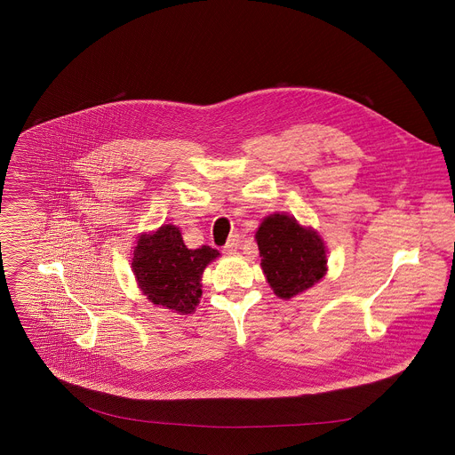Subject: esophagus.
Returning <instances> with one entry per match:
<instances>
[{
    "instance_id": "1",
    "label": "esophagus",
    "mask_w": 455,
    "mask_h": 455,
    "mask_svg": "<svg viewBox=\"0 0 455 455\" xmlns=\"http://www.w3.org/2000/svg\"><path fill=\"white\" fill-rule=\"evenodd\" d=\"M238 245H240L238 235H231V238L228 240V243H226V247H224V252H226V254H233V252L238 249Z\"/></svg>"
}]
</instances>
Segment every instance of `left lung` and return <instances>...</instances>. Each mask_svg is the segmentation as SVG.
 Segmentation results:
<instances>
[{
    "mask_svg": "<svg viewBox=\"0 0 455 455\" xmlns=\"http://www.w3.org/2000/svg\"><path fill=\"white\" fill-rule=\"evenodd\" d=\"M260 267L273 292L291 299L324 278L327 271L324 240L287 213L262 219L256 233Z\"/></svg>",
    "mask_w": 455,
    "mask_h": 455,
    "instance_id": "left-lung-1",
    "label": "left lung"
}]
</instances>
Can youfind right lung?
Instances as JSON below:
<instances>
[{
	"label": "right lung",
	"mask_w": 455,
	"mask_h": 455,
	"mask_svg": "<svg viewBox=\"0 0 455 455\" xmlns=\"http://www.w3.org/2000/svg\"><path fill=\"white\" fill-rule=\"evenodd\" d=\"M219 258V252L203 245L191 251L173 224L138 236L131 267L140 291L154 305L182 315L193 314L201 298V275Z\"/></svg>",
	"instance_id": "obj_1"
}]
</instances>
